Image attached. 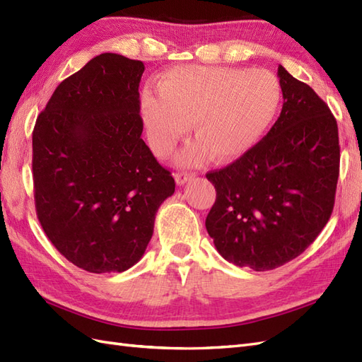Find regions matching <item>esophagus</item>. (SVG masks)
<instances>
[{
  "label": "esophagus",
  "mask_w": 362,
  "mask_h": 362,
  "mask_svg": "<svg viewBox=\"0 0 362 362\" xmlns=\"http://www.w3.org/2000/svg\"><path fill=\"white\" fill-rule=\"evenodd\" d=\"M194 178V173H189V172H177L175 173V181H177L178 185H184L185 182H189Z\"/></svg>",
  "instance_id": "34e87169"
}]
</instances>
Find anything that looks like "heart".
Masks as SVG:
<instances>
[{
    "instance_id": "obj_1",
    "label": "heart",
    "mask_w": 362,
    "mask_h": 362,
    "mask_svg": "<svg viewBox=\"0 0 362 362\" xmlns=\"http://www.w3.org/2000/svg\"><path fill=\"white\" fill-rule=\"evenodd\" d=\"M281 100V84L269 71L189 64L164 72L157 95L141 96L140 113L158 157L169 154L192 122L198 140L182 151L180 161L199 163L210 156L234 161L266 134Z\"/></svg>"
}]
</instances>
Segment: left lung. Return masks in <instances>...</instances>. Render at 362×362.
I'll return each instance as SVG.
<instances>
[{"label": "left lung", "instance_id": "8db88e82", "mask_svg": "<svg viewBox=\"0 0 362 362\" xmlns=\"http://www.w3.org/2000/svg\"><path fill=\"white\" fill-rule=\"evenodd\" d=\"M282 110L254 149L206 173L216 202L205 226L226 261L257 272L299 257L334 210L338 127L308 84L278 68Z\"/></svg>", "mask_w": 362, "mask_h": 362}]
</instances>
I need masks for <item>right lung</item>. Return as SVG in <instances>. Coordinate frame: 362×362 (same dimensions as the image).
I'll return each mask as SVG.
<instances>
[{
	"label": "right lung",
	"mask_w": 362,
	"mask_h": 362,
	"mask_svg": "<svg viewBox=\"0 0 362 362\" xmlns=\"http://www.w3.org/2000/svg\"><path fill=\"white\" fill-rule=\"evenodd\" d=\"M145 64L104 52L63 80L33 129L37 218L51 243L90 273L144 257L175 180L141 139Z\"/></svg>",
	"instance_id": "right-lung-1"
}]
</instances>
